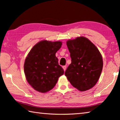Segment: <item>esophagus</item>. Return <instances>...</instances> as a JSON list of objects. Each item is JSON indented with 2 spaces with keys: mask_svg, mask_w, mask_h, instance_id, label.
<instances>
[{
  "mask_svg": "<svg viewBox=\"0 0 120 120\" xmlns=\"http://www.w3.org/2000/svg\"><path fill=\"white\" fill-rule=\"evenodd\" d=\"M62 68H63V70H64V71H66V66H63Z\"/></svg>",
  "mask_w": 120,
  "mask_h": 120,
  "instance_id": "obj_1",
  "label": "esophagus"
}]
</instances>
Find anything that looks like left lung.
<instances>
[{
	"label": "left lung",
	"instance_id": "left-lung-1",
	"mask_svg": "<svg viewBox=\"0 0 120 120\" xmlns=\"http://www.w3.org/2000/svg\"><path fill=\"white\" fill-rule=\"evenodd\" d=\"M71 64L65 75L74 87L80 91L91 89L98 82L103 63L98 48L87 38L81 36L66 41Z\"/></svg>",
	"mask_w": 120,
	"mask_h": 120
}]
</instances>
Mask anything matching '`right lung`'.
Here are the masks:
<instances>
[{"instance_id": "right-lung-1", "label": "right lung", "mask_w": 120, "mask_h": 120, "mask_svg": "<svg viewBox=\"0 0 120 120\" xmlns=\"http://www.w3.org/2000/svg\"><path fill=\"white\" fill-rule=\"evenodd\" d=\"M62 45L60 41L43 40L34 46L27 55L24 73L28 83L36 91L41 93L50 91L64 74L55 55Z\"/></svg>"}]
</instances>
